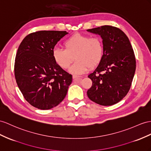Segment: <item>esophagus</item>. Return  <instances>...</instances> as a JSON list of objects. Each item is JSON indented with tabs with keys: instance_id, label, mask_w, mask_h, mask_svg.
Instances as JSON below:
<instances>
[{
	"instance_id": "obj_1",
	"label": "esophagus",
	"mask_w": 151,
	"mask_h": 151,
	"mask_svg": "<svg viewBox=\"0 0 151 151\" xmlns=\"http://www.w3.org/2000/svg\"><path fill=\"white\" fill-rule=\"evenodd\" d=\"M73 80H75V81L82 80V78H80V76H75V75L73 76Z\"/></svg>"
}]
</instances>
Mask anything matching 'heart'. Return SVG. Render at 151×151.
Returning <instances> with one entry per match:
<instances>
[{"label": "heart", "mask_w": 151, "mask_h": 151, "mask_svg": "<svg viewBox=\"0 0 151 151\" xmlns=\"http://www.w3.org/2000/svg\"><path fill=\"white\" fill-rule=\"evenodd\" d=\"M64 49L56 48L52 56L55 63L62 69H68L75 57V63L69 72L75 75L86 73L91 68H95L101 61L103 45L98 37L76 34L67 39L64 42Z\"/></svg>", "instance_id": "heart-1"}]
</instances>
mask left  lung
Here are the masks:
<instances>
[{"label": "left lung", "mask_w": 151, "mask_h": 151, "mask_svg": "<svg viewBox=\"0 0 151 151\" xmlns=\"http://www.w3.org/2000/svg\"><path fill=\"white\" fill-rule=\"evenodd\" d=\"M103 40L101 61L88 77L92 82L87 92L91 101L103 106L119 102L129 92L136 69V59L128 37L115 27L88 29Z\"/></svg>", "instance_id": "1"}]
</instances>
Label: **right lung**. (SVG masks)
<instances>
[{
    "instance_id": "add662e5",
    "label": "right lung",
    "mask_w": 151,
    "mask_h": 151,
    "mask_svg": "<svg viewBox=\"0 0 151 151\" xmlns=\"http://www.w3.org/2000/svg\"><path fill=\"white\" fill-rule=\"evenodd\" d=\"M66 31L41 30L27 36L15 58L14 76L24 98L32 106L49 110L67 94L72 75L54 61L52 52Z\"/></svg>"
}]
</instances>
